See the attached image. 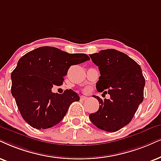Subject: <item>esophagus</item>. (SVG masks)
<instances>
[{
  "label": "esophagus",
  "mask_w": 161,
  "mask_h": 161,
  "mask_svg": "<svg viewBox=\"0 0 161 161\" xmlns=\"http://www.w3.org/2000/svg\"><path fill=\"white\" fill-rule=\"evenodd\" d=\"M87 98V97H85V96H81V97H80V99H81V100H83V101L86 100Z\"/></svg>",
  "instance_id": "obj_1"
}]
</instances>
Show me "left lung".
<instances>
[{
	"instance_id": "obj_1",
	"label": "left lung",
	"mask_w": 161,
	"mask_h": 161,
	"mask_svg": "<svg viewBox=\"0 0 161 161\" xmlns=\"http://www.w3.org/2000/svg\"><path fill=\"white\" fill-rule=\"evenodd\" d=\"M90 57L100 73L97 90L108 93L110 99L103 100L93 96L99 108L89 118L99 129L117 131L131 122L143 102L145 78L135 60L114 49L100 50Z\"/></svg>"
}]
</instances>
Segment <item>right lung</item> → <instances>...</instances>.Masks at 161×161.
<instances>
[{"label":"right lung","instance_id":"add662e5","mask_svg":"<svg viewBox=\"0 0 161 161\" xmlns=\"http://www.w3.org/2000/svg\"><path fill=\"white\" fill-rule=\"evenodd\" d=\"M88 60L85 53L70 54L53 47H41L22 56L12 72L11 92L24 120L36 129L60 123L79 97L71 89L53 93L52 87L62 85L71 65Z\"/></svg>","mask_w":161,"mask_h":161}]
</instances>
